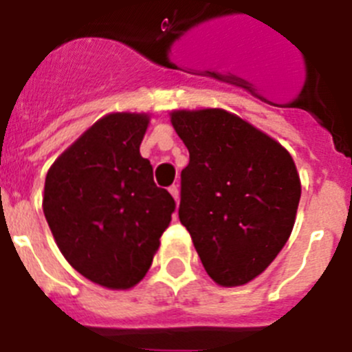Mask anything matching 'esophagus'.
I'll return each mask as SVG.
<instances>
[{
    "instance_id": "1",
    "label": "esophagus",
    "mask_w": 352,
    "mask_h": 352,
    "mask_svg": "<svg viewBox=\"0 0 352 352\" xmlns=\"http://www.w3.org/2000/svg\"><path fill=\"white\" fill-rule=\"evenodd\" d=\"M168 191H170V195H172L173 198H175V201H179V195H180V189H179V186H170V189H168Z\"/></svg>"
}]
</instances>
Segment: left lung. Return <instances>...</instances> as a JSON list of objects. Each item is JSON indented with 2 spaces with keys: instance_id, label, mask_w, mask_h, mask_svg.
I'll return each mask as SVG.
<instances>
[{
  "instance_id": "left-lung-1",
  "label": "left lung",
  "mask_w": 352,
  "mask_h": 352,
  "mask_svg": "<svg viewBox=\"0 0 352 352\" xmlns=\"http://www.w3.org/2000/svg\"><path fill=\"white\" fill-rule=\"evenodd\" d=\"M189 151L180 173V223L207 274L237 287L276 258L294 227L301 182L289 152L225 109L173 111Z\"/></svg>"
}]
</instances>
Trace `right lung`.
<instances>
[{
    "label": "right lung",
    "mask_w": 352,
    "mask_h": 352,
    "mask_svg": "<svg viewBox=\"0 0 352 352\" xmlns=\"http://www.w3.org/2000/svg\"><path fill=\"white\" fill-rule=\"evenodd\" d=\"M146 125V115H106L45 177L42 207L58 248L78 273L108 289H131L145 276L175 210L140 154Z\"/></svg>",
    "instance_id": "right-lung-1"
}]
</instances>
